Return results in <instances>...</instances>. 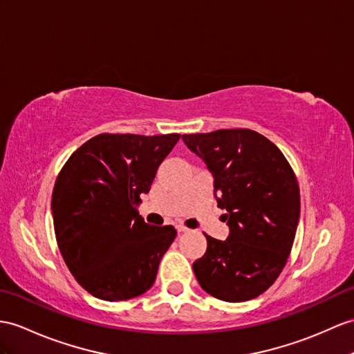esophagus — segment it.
I'll use <instances>...</instances> for the list:
<instances>
[{
    "label": "esophagus",
    "mask_w": 354,
    "mask_h": 354,
    "mask_svg": "<svg viewBox=\"0 0 354 354\" xmlns=\"http://www.w3.org/2000/svg\"><path fill=\"white\" fill-rule=\"evenodd\" d=\"M176 228H177L178 232H189V231H191V228H187L186 225H183V223H178Z\"/></svg>",
    "instance_id": "obj_1"
}]
</instances>
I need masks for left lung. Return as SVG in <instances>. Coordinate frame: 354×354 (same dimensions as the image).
I'll use <instances>...</instances> for the list:
<instances>
[{"mask_svg":"<svg viewBox=\"0 0 354 354\" xmlns=\"http://www.w3.org/2000/svg\"><path fill=\"white\" fill-rule=\"evenodd\" d=\"M182 138L213 172L218 207L227 210L230 225L225 242L205 234L195 277L216 299H255L278 279L295 243L300 216L295 171L277 145L251 129Z\"/></svg>","mask_w":354,"mask_h":354,"instance_id":"1","label":"left lung"}]
</instances>
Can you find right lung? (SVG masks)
<instances>
[{"instance_id":"1","label":"right lung","mask_w":354,"mask_h":354,"mask_svg":"<svg viewBox=\"0 0 354 354\" xmlns=\"http://www.w3.org/2000/svg\"><path fill=\"white\" fill-rule=\"evenodd\" d=\"M178 140L180 133H100L59 171L50 203L57 245L91 296L127 300L153 286L177 231L145 223L136 207Z\"/></svg>"}]
</instances>
